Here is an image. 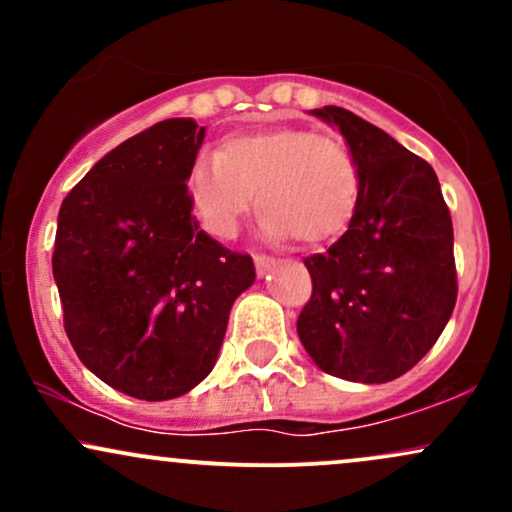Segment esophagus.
Instances as JSON below:
<instances>
[{
    "mask_svg": "<svg viewBox=\"0 0 512 512\" xmlns=\"http://www.w3.org/2000/svg\"><path fill=\"white\" fill-rule=\"evenodd\" d=\"M276 264L274 257H267V255H255V267H257V274H267L269 269H272Z\"/></svg>",
    "mask_w": 512,
    "mask_h": 512,
    "instance_id": "obj_1",
    "label": "esophagus"
}]
</instances>
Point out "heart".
I'll return each instance as SVG.
<instances>
[{"label": "heart", "instance_id": "obj_1", "mask_svg": "<svg viewBox=\"0 0 512 512\" xmlns=\"http://www.w3.org/2000/svg\"><path fill=\"white\" fill-rule=\"evenodd\" d=\"M187 190L216 238L236 236L257 190L264 238L320 245L342 236L354 219L361 170L342 139L305 127H267L228 134L221 151H199Z\"/></svg>", "mask_w": 512, "mask_h": 512}]
</instances>
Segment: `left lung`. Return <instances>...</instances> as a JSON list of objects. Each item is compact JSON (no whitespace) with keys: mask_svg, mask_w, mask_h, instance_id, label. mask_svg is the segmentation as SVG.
I'll return each mask as SVG.
<instances>
[{"mask_svg":"<svg viewBox=\"0 0 512 512\" xmlns=\"http://www.w3.org/2000/svg\"><path fill=\"white\" fill-rule=\"evenodd\" d=\"M342 132L361 170L349 231L305 260L313 296L298 337L315 366L349 383H390L448 325L457 298L452 221L436 170L337 105L310 110Z\"/></svg>","mask_w":512,"mask_h":512,"instance_id":"obj_1","label":"left lung"}]
</instances>
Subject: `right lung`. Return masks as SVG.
I'll return each instance as SVG.
<instances>
[{
  "instance_id": "1",
  "label": "right lung",
  "mask_w": 512,
  "mask_h": 512,
  "mask_svg": "<svg viewBox=\"0 0 512 512\" xmlns=\"http://www.w3.org/2000/svg\"><path fill=\"white\" fill-rule=\"evenodd\" d=\"M204 139L170 117L105 154L57 216L52 274L64 330L93 375L146 402L190 392L214 368L250 255L192 216L187 173Z\"/></svg>"
}]
</instances>
